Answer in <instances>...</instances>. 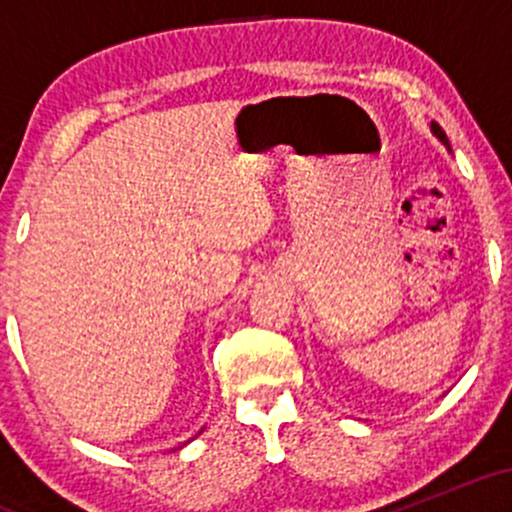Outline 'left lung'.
Here are the masks:
<instances>
[{
	"label": "left lung",
	"instance_id": "1",
	"mask_svg": "<svg viewBox=\"0 0 512 512\" xmlns=\"http://www.w3.org/2000/svg\"><path fill=\"white\" fill-rule=\"evenodd\" d=\"M431 132H433V137H436V139H438V142H440V144H443V146H445V149H448V151H450V142H448V137H445L443 127H440V125H438V122H431Z\"/></svg>",
	"mask_w": 512,
	"mask_h": 512
}]
</instances>
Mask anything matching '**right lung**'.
Masks as SVG:
<instances>
[{
	"mask_svg": "<svg viewBox=\"0 0 512 512\" xmlns=\"http://www.w3.org/2000/svg\"><path fill=\"white\" fill-rule=\"evenodd\" d=\"M199 433H202V431H199Z\"/></svg>",
	"mask_w": 512,
	"mask_h": 512,
	"instance_id": "right-lung-1",
	"label": "right lung"
}]
</instances>
